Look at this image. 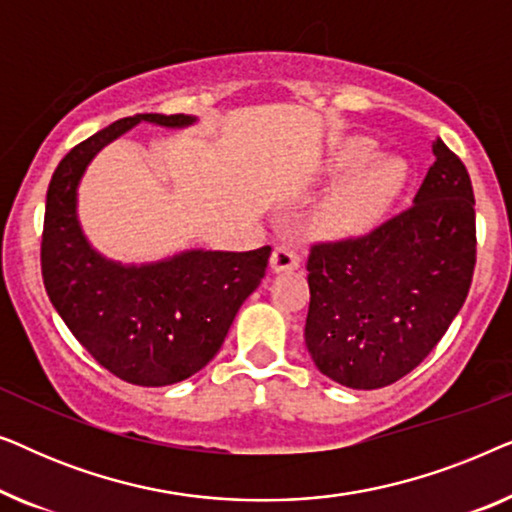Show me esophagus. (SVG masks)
Wrapping results in <instances>:
<instances>
[{
	"label": "esophagus",
	"instance_id": "obj_1",
	"mask_svg": "<svg viewBox=\"0 0 512 512\" xmlns=\"http://www.w3.org/2000/svg\"><path fill=\"white\" fill-rule=\"evenodd\" d=\"M298 265H300L298 249L286 247V244H282V247H277L275 251H272V256H270V270L272 272H289V270H296Z\"/></svg>",
	"mask_w": 512,
	"mask_h": 512
}]
</instances>
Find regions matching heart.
<instances>
[{"label": "heart", "mask_w": 512, "mask_h": 512, "mask_svg": "<svg viewBox=\"0 0 512 512\" xmlns=\"http://www.w3.org/2000/svg\"><path fill=\"white\" fill-rule=\"evenodd\" d=\"M375 156V144L366 137H349L333 151L328 174L342 177L312 212V228L326 240H354L384 219L401 193L408 167L396 156Z\"/></svg>", "instance_id": "heart-1"}]
</instances>
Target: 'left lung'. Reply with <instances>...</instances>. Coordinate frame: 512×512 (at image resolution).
<instances>
[{
  "instance_id": "left-lung-1",
  "label": "left lung",
  "mask_w": 512,
  "mask_h": 512,
  "mask_svg": "<svg viewBox=\"0 0 512 512\" xmlns=\"http://www.w3.org/2000/svg\"><path fill=\"white\" fill-rule=\"evenodd\" d=\"M433 156L410 209L359 240L312 247L305 345L314 366L342 387L370 391L408 375L468 296L471 177L440 137Z\"/></svg>"
}]
</instances>
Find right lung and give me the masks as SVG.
Returning <instances> with one entry per match:
<instances>
[{
	"label": "right lung",
	"mask_w": 512,
	"mask_h": 512,
	"mask_svg": "<svg viewBox=\"0 0 512 512\" xmlns=\"http://www.w3.org/2000/svg\"><path fill=\"white\" fill-rule=\"evenodd\" d=\"M139 123L181 130L198 116L121 118L60 160L46 193L41 275L55 312L100 366L139 387H167L214 359L237 310L265 277L270 247L184 249L149 263H121L97 251L79 219L81 179L104 146Z\"/></svg>",
	"instance_id": "right-lung-1"
}]
</instances>
